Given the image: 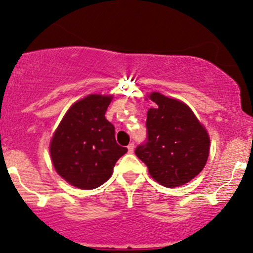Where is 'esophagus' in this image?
<instances>
[{
	"instance_id": "esophagus-1",
	"label": "esophagus",
	"mask_w": 253,
	"mask_h": 253,
	"mask_svg": "<svg viewBox=\"0 0 253 253\" xmlns=\"http://www.w3.org/2000/svg\"><path fill=\"white\" fill-rule=\"evenodd\" d=\"M127 149H128L129 153H133L134 152V143L130 142L128 146H127Z\"/></svg>"
}]
</instances>
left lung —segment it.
Here are the masks:
<instances>
[{
    "mask_svg": "<svg viewBox=\"0 0 253 253\" xmlns=\"http://www.w3.org/2000/svg\"><path fill=\"white\" fill-rule=\"evenodd\" d=\"M149 99L155 106L147 112V140L135 154L160 184L175 188L188 183L207 164L209 135L184 103L159 92Z\"/></svg>",
    "mask_w": 253,
    "mask_h": 253,
    "instance_id": "left-lung-1",
    "label": "left lung"
}]
</instances>
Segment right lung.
Segmentation results:
<instances>
[{
	"label": "right lung",
	"instance_id": "right-lung-1",
	"mask_svg": "<svg viewBox=\"0 0 253 253\" xmlns=\"http://www.w3.org/2000/svg\"><path fill=\"white\" fill-rule=\"evenodd\" d=\"M112 95L89 94L72 105L50 142L56 171L79 189H94L112 176L127 148L116 141L114 126L105 118Z\"/></svg>",
	"mask_w": 253,
	"mask_h": 253
}]
</instances>
